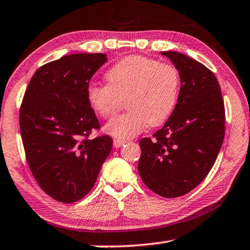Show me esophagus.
<instances>
[{"label":"esophagus","mask_w":250,"mask_h":250,"mask_svg":"<svg viewBox=\"0 0 250 250\" xmlns=\"http://www.w3.org/2000/svg\"><path fill=\"white\" fill-rule=\"evenodd\" d=\"M125 140H121V139H114L113 140V146H116V148H120V146H124L125 144Z\"/></svg>","instance_id":"34e87169"}]
</instances>
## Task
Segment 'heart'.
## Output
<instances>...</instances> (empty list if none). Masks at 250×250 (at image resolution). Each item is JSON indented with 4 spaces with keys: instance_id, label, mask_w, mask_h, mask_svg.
Masks as SVG:
<instances>
[{
    "instance_id": "heart-1",
    "label": "heart",
    "mask_w": 250,
    "mask_h": 250,
    "mask_svg": "<svg viewBox=\"0 0 250 250\" xmlns=\"http://www.w3.org/2000/svg\"><path fill=\"white\" fill-rule=\"evenodd\" d=\"M104 78L106 85L92 84L86 91L91 108L104 119L113 118L125 104L129 110L105 125L111 136L129 139L148 125H162L175 109L180 77L171 64L130 55L111 66Z\"/></svg>"
}]
</instances>
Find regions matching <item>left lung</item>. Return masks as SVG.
I'll return each instance as SVG.
<instances>
[{
	"mask_svg": "<svg viewBox=\"0 0 250 250\" xmlns=\"http://www.w3.org/2000/svg\"><path fill=\"white\" fill-rule=\"evenodd\" d=\"M179 71L180 91L171 116L152 139L139 145L142 181L165 198L184 196L212 168L225 137V105L217 78L187 55L166 51Z\"/></svg>",
	"mask_w": 250,
	"mask_h": 250,
	"instance_id": "8db88e82",
	"label": "left lung"
}]
</instances>
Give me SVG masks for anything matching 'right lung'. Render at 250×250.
I'll list each match as a JSON object with an SVG mask.
<instances>
[{
    "instance_id": "1",
    "label": "right lung",
    "mask_w": 250,
    "mask_h": 250,
    "mask_svg": "<svg viewBox=\"0 0 250 250\" xmlns=\"http://www.w3.org/2000/svg\"><path fill=\"white\" fill-rule=\"evenodd\" d=\"M104 53H77L39 68L20 109V129L31 172L46 195L60 203L82 199L96 184L112 148L100 129L86 91Z\"/></svg>"
}]
</instances>
